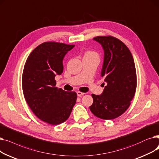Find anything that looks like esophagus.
Segmentation results:
<instances>
[{
	"mask_svg": "<svg viewBox=\"0 0 159 159\" xmlns=\"http://www.w3.org/2000/svg\"><path fill=\"white\" fill-rule=\"evenodd\" d=\"M84 94H85V93H81V92H80V91L77 92V95H78V96H79V97H81L82 96H84Z\"/></svg>",
	"mask_w": 159,
	"mask_h": 159,
	"instance_id": "34e87169",
	"label": "esophagus"
}]
</instances>
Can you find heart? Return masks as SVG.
<instances>
[{"instance_id":"1","label":"heart","mask_w":159,"mask_h":159,"mask_svg":"<svg viewBox=\"0 0 159 159\" xmlns=\"http://www.w3.org/2000/svg\"><path fill=\"white\" fill-rule=\"evenodd\" d=\"M84 57H96L98 58V53L94 50H87L84 53Z\"/></svg>"}]
</instances>
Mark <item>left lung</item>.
<instances>
[{
  "label": "left lung",
  "instance_id": "left-lung-1",
  "mask_svg": "<svg viewBox=\"0 0 159 159\" xmlns=\"http://www.w3.org/2000/svg\"><path fill=\"white\" fill-rule=\"evenodd\" d=\"M102 44L104 61L102 77L107 85L101 95L92 94L90 110L98 118L112 120L129 107L137 89V72L133 56L126 45L112 36H97ZM104 85V84H103Z\"/></svg>",
  "mask_w": 159,
  "mask_h": 159
}]
</instances>
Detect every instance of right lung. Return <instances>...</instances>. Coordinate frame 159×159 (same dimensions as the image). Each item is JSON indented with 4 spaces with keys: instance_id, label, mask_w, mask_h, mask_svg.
I'll return each instance as SVG.
<instances>
[{
    "instance_id": "right-lung-1",
    "label": "right lung",
    "mask_w": 159,
    "mask_h": 159,
    "mask_svg": "<svg viewBox=\"0 0 159 159\" xmlns=\"http://www.w3.org/2000/svg\"><path fill=\"white\" fill-rule=\"evenodd\" d=\"M74 46L44 42L31 52L24 66L22 86L25 100L37 118L51 125L65 122L76 102V93L57 88L55 80L63 72V57Z\"/></svg>"
}]
</instances>
